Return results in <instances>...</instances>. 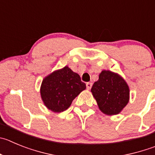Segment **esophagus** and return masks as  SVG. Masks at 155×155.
<instances>
[{
	"label": "esophagus",
	"instance_id": "obj_1",
	"mask_svg": "<svg viewBox=\"0 0 155 155\" xmlns=\"http://www.w3.org/2000/svg\"><path fill=\"white\" fill-rule=\"evenodd\" d=\"M92 82H87V83H86V88H87L88 90H89V89L92 88Z\"/></svg>",
	"mask_w": 155,
	"mask_h": 155
}]
</instances>
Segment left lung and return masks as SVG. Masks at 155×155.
Masks as SVG:
<instances>
[{
    "mask_svg": "<svg viewBox=\"0 0 155 155\" xmlns=\"http://www.w3.org/2000/svg\"><path fill=\"white\" fill-rule=\"evenodd\" d=\"M101 112L107 115L119 114L129 102L130 89L125 79L110 70H102L91 89Z\"/></svg>",
    "mask_w": 155,
    "mask_h": 155,
    "instance_id": "1",
    "label": "left lung"
}]
</instances>
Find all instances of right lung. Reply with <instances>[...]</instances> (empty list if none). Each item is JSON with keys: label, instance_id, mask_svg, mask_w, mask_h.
Returning <instances> with one entry per match:
<instances>
[{"label": "right lung", "instance_id": "right-lung-1", "mask_svg": "<svg viewBox=\"0 0 155 155\" xmlns=\"http://www.w3.org/2000/svg\"><path fill=\"white\" fill-rule=\"evenodd\" d=\"M86 88L79 75L66 66L53 71L43 79L40 95L45 106L59 113L66 110L73 99Z\"/></svg>", "mask_w": 155, "mask_h": 155}]
</instances>
